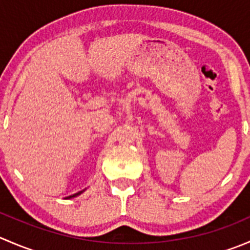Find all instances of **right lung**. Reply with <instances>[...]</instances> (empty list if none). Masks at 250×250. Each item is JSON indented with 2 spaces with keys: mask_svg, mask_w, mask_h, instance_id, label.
Segmentation results:
<instances>
[{
  "mask_svg": "<svg viewBox=\"0 0 250 250\" xmlns=\"http://www.w3.org/2000/svg\"><path fill=\"white\" fill-rule=\"evenodd\" d=\"M84 190H85V188H84ZM84 190L80 191V192L75 193V195H71V196H69V197H66V198H72V197H77V196H80V195H81V193H83V192H84Z\"/></svg>",
  "mask_w": 250,
  "mask_h": 250,
  "instance_id": "obj_1",
  "label": "right lung"
}]
</instances>
